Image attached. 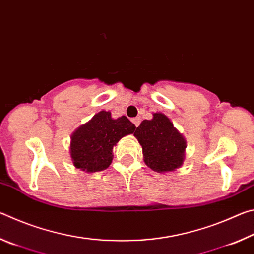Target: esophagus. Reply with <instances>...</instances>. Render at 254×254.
<instances>
[{
    "mask_svg": "<svg viewBox=\"0 0 254 254\" xmlns=\"http://www.w3.org/2000/svg\"><path fill=\"white\" fill-rule=\"evenodd\" d=\"M132 122L135 124V127H137L141 122V119L140 118H134V119H132Z\"/></svg>",
    "mask_w": 254,
    "mask_h": 254,
    "instance_id": "1",
    "label": "esophagus"
}]
</instances>
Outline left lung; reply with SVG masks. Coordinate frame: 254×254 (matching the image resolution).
<instances>
[{
    "mask_svg": "<svg viewBox=\"0 0 254 254\" xmlns=\"http://www.w3.org/2000/svg\"><path fill=\"white\" fill-rule=\"evenodd\" d=\"M134 136L142 147L145 165L153 171L170 173L183 166L186 139L163 113L157 112L151 120H143Z\"/></svg>",
    "mask_w": 254,
    "mask_h": 254,
    "instance_id": "1",
    "label": "left lung"
}]
</instances>
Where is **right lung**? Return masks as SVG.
Returning a JSON list of instances; mask_svg holds the SVG:
<instances>
[{"label":"right lung","mask_w":254,"mask_h":254,"mask_svg":"<svg viewBox=\"0 0 254 254\" xmlns=\"http://www.w3.org/2000/svg\"><path fill=\"white\" fill-rule=\"evenodd\" d=\"M134 130V124L124 115L113 119L110 111L98 112L72 132L69 147L72 163L89 174L106 169L113 160V148Z\"/></svg>","instance_id":"right-lung-1"}]
</instances>
